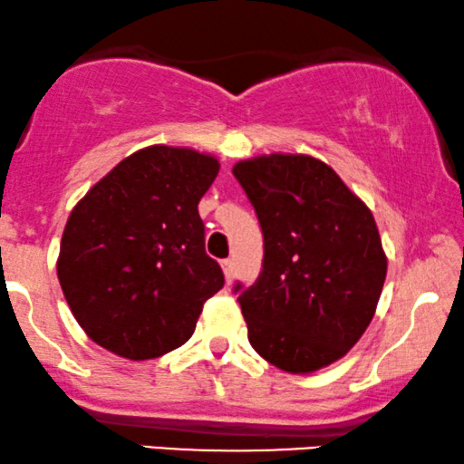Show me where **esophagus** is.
<instances>
[{"label": "esophagus", "mask_w": 464, "mask_h": 464, "mask_svg": "<svg viewBox=\"0 0 464 464\" xmlns=\"http://www.w3.org/2000/svg\"><path fill=\"white\" fill-rule=\"evenodd\" d=\"M221 268H223V276H226V282L232 284V279H234V260L232 258L221 260Z\"/></svg>", "instance_id": "esophagus-1"}]
</instances>
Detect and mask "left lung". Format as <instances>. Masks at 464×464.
I'll return each instance as SVG.
<instances>
[{
    "label": "left lung",
    "instance_id": "1",
    "mask_svg": "<svg viewBox=\"0 0 464 464\" xmlns=\"http://www.w3.org/2000/svg\"><path fill=\"white\" fill-rule=\"evenodd\" d=\"M232 174L265 237L258 279L234 285L249 344L290 374L337 362L368 329L387 276L370 208L307 154L247 159Z\"/></svg>",
    "mask_w": 464,
    "mask_h": 464
}]
</instances>
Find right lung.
<instances>
[{"label": "right lung", "instance_id": "1", "mask_svg": "<svg viewBox=\"0 0 464 464\" xmlns=\"http://www.w3.org/2000/svg\"><path fill=\"white\" fill-rule=\"evenodd\" d=\"M219 161L148 146L120 161L72 208L57 279L96 344L144 362L185 344L223 273L204 249L198 204Z\"/></svg>", "mask_w": 464, "mask_h": 464}]
</instances>
